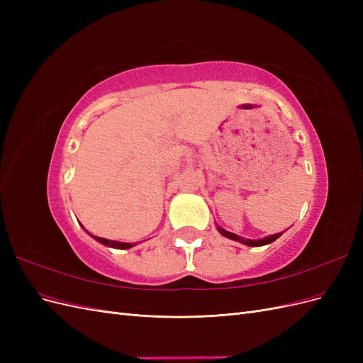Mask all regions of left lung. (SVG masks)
Segmentation results:
<instances>
[{"label":"left lung","instance_id":"1","mask_svg":"<svg viewBox=\"0 0 363 363\" xmlns=\"http://www.w3.org/2000/svg\"><path fill=\"white\" fill-rule=\"evenodd\" d=\"M218 230H219V233L224 235L225 238H228V239H233V240H238V242H240V244H245V245H250V247H260V245H267V244H271L272 240H276L279 236H281V233H277V235L267 236V238H263V239L252 240V239H245V238H242V236H238V235H235V233L225 232V230H224V228H221V227H218Z\"/></svg>","mask_w":363,"mask_h":363}]
</instances>
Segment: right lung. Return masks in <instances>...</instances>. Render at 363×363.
<instances>
[{"label": "right lung", "instance_id": "obj_1", "mask_svg": "<svg viewBox=\"0 0 363 363\" xmlns=\"http://www.w3.org/2000/svg\"><path fill=\"white\" fill-rule=\"evenodd\" d=\"M98 242H101V244H104V245H107V247H112V248H119V250H127V248H131L133 245H136V244H127V242H116V240H108V239H104V238H96V236H94Z\"/></svg>", "mask_w": 363, "mask_h": 363}]
</instances>
